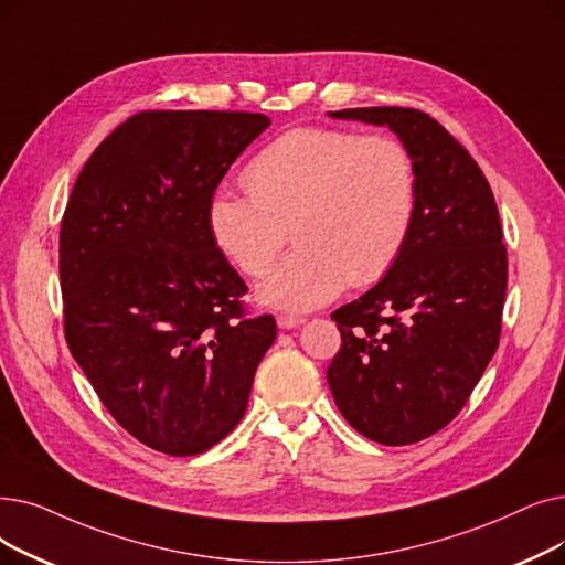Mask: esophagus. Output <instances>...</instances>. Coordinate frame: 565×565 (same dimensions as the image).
Returning a JSON list of instances; mask_svg holds the SVG:
<instances>
[{
	"mask_svg": "<svg viewBox=\"0 0 565 565\" xmlns=\"http://www.w3.org/2000/svg\"><path fill=\"white\" fill-rule=\"evenodd\" d=\"M302 323H305V318H300V316H286V313L277 316V326H279L281 330H296V328H300Z\"/></svg>",
	"mask_w": 565,
	"mask_h": 565,
	"instance_id": "1",
	"label": "esophagus"
}]
</instances>
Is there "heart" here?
<instances>
[{"label":"heart","mask_w":565,"mask_h":565,"mask_svg":"<svg viewBox=\"0 0 565 565\" xmlns=\"http://www.w3.org/2000/svg\"><path fill=\"white\" fill-rule=\"evenodd\" d=\"M247 195L216 191L205 222L242 275L273 267L290 226L298 244L258 286L263 305L309 311L349 284L381 279L402 256L418 205V170L390 134L302 127L279 136L244 170Z\"/></svg>","instance_id":"heart-1"}]
</instances>
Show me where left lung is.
Wrapping results in <instances>:
<instances>
[{
	"label": "left lung",
	"instance_id": "obj_1",
	"mask_svg": "<svg viewBox=\"0 0 565 565\" xmlns=\"http://www.w3.org/2000/svg\"><path fill=\"white\" fill-rule=\"evenodd\" d=\"M330 117L395 131L418 170V205L397 263L332 313L341 349L328 383L355 431L383 446L418 444L463 408L499 347L508 254L494 193L473 157L423 110Z\"/></svg>",
	"mask_w": 565,
	"mask_h": 565
}]
</instances>
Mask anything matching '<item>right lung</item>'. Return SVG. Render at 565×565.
Instances as JSON below:
<instances>
[{
  "label": "right lung",
  "instance_id": "1",
  "mask_svg": "<svg viewBox=\"0 0 565 565\" xmlns=\"http://www.w3.org/2000/svg\"><path fill=\"white\" fill-rule=\"evenodd\" d=\"M260 113L145 110L73 184L60 231L64 334L113 418L147 448L191 457L247 411L275 318L244 316L247 284L205 210Z\"/></svg>",
  "mask_w": 565,
  "mask_h": 565
}]
</instances>
